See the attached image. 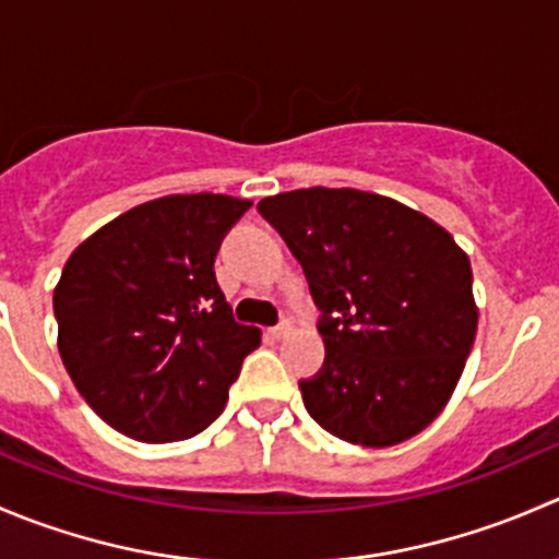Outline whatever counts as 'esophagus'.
<instances>
[{
  "label": "esophagus",
  "instance_id": "obj_1",
  "mask_svg": "<svg viewBox=\"0 0 559 559\" xmlns=\"http://www.w3.org/2000/svg\"><path fill=\"white\" fill-rule=\"evenodd\" d=\"M292 330H295V324H292L289 319H284L278 326H273V330H270V335H273L275 341H284V337L292 335Z\"/></svg>",
  "mask_w": 559,
  "mask_h": 559
}]
</instances>
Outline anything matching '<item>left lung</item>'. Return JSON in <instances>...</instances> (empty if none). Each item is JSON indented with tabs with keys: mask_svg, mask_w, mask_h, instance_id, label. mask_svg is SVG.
<instances>
[{
	"mask_svg": "<svg viewBox=\"0 0 559 559\" xmlns=\"http://www.w3.org/2000/svg\"><path fill=\"white\" fill-rule=\"evenodd\" d=\"M302 264L324 365L300 381L335 438L384 449L452 397L478 324L471 259L432 218L359 189H297L257 205Z\"/></svg>",
	"mask_w": 559,
	"mask_h": 559,
	"instance_id": "left-lung-1",
	"label": "left lung"
}]
</instances>
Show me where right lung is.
Here are the masks:
<instances>
[{"instance_id": "right-lung-1", "label": "right lung", "mask_w": 559, "mask_h": 559, "mask_svg": "<svg viewBox=\"0 0 559 559\" xmlns=\"http://www.w3.org/2000/svg\"><path fill=\"white\" fill-rule=\"evenodd\" d=\"M251 207L170 194L83 240L53 289L59 354L81 397L121 436L183 441L224 411L257 326L238 324L213 262Z\"/></svg>"}]
</instances>
